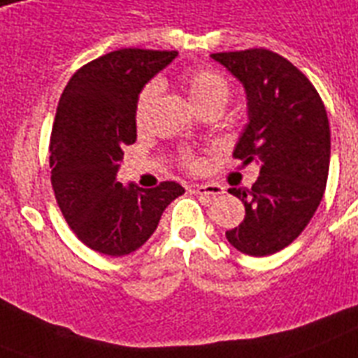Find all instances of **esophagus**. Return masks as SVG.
Wrapping results in <instances>:
<instances>
[{
  "mask_svg": "<svg viewBox=\"0 0 358 358\" xmlns=\"http://www.w3.org/2000/svg\"><path fill=\"white\" fill-rule=\"evenodd\" d=\"M194 193L206 194V196H219V194L224 193V187L219 184H202L194 185Z\"/></svg>",
  "mask_w": 358,
  "mask_h": 358,
  "instance_id": "obj_1",
  "label": "esophagus"
}]
</instances>
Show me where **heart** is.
<instances>
[{
    "label": "heart",
    "instance_id": "1",
    "mask_svg": "<svg viewBox=\"0 0 358 358\" xmlns=\"http://www.w3.org/2000/svg\"><path fill=\"white\" fill-rule=\"evenodd\" d=\"M182 84H184L185 94L189 101L193 103L196 110H204L208 106H219L222 108L229 97V83L220 75L219 71L209 68H193L187 69L182 75ZM159 94V86L156 83H149L138 95V103H136V117L141 121L145 115L149 113L150 106L156 101ZM189 165L194 167L196 162L189 158Z\"/></svg>",
    "mask_w": 358,
    "mask_h": 358
}]
</instances>
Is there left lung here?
<instances>
[{
	"label": "left lung",
	"instance_id": "8db88e82",
	"mask_svg": "<svg viewBox=\"0 0 358 358\" xmlns=\"http://www.w3.org/2000/svg\"><path fill=\"white\" fill-rule=\"evenodd\" d=\"M246 92L248 123L234 156L259 164L252 187L228 193L245 204V220L226 231L229 245L263 257L289 246L324 196L331 158L327 112L310 80L268 49L213 53Z\"/></svg>",
	"mask_w": 358,
	"mask_h": 358
}]
</instances>
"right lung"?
<instances>
[{"label":"right lung","mask_w":358,"mask_h":358,"mask_svg":"<svg viewBox=\"0 0 358 358\" xmlns=\"http://www.w3.org/2000/svg\"><path fill=\"white\" fill-rule=\"evenodd\" d=\"M176 57V51L117 49L78 69L58 101L51 184L69 228L99 254L119 257L141 248L165 208L185 193L176 182L154 189L117 182L124 145L138 138L139 92Z\"/></svg>","instance_id":"obj_1"}]
</instances>
